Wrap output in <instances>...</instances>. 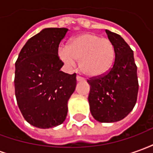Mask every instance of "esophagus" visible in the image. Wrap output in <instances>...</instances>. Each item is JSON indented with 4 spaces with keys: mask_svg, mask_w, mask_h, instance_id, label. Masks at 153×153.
<instances>
[{
    "mask_svg": "<svg viewBox=\"0 0 153 153\" xmlns=\"http://www.w3.org/2000/svg\"><path fill=\"white\" fill-rule=\"evenodd\" d=\"M84 80V78L80 75H77V81H83Z\"/></svg>",
    "mask_w": 153,
    "mask_h": 153,
    "instance_id": "1",
    "label": "esophagus"
}]
</instances>
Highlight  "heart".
<instances>
[{
	"mask_svg": "<svg viewBox=\"0 0 153 153\" xmlns=\"http://www.w3.org/2000/svg\"><path fill=\"white\" fill-rule=\"evenodd\" d=\"M60 58L70 66L79 60L80 69L88 76H101L109 71L115 60V47L111 41L92 33L79 35L70 46L59 51Z\"/></svg>",
	"mask_w": 153,
	"mask_h": 153,
	"instance_id": "1",
	"label": "heart"
}]
</instances>
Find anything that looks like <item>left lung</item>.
Returning <instances> with one entry per match:
<instances>
[{
    "instance_id": "1",
    "label": "left lung",
    "mask_w": 153,
    "mask_h": 153,
    "mask_svg": "<svg viewBox=\"0 0 153 153\" xmlns=\"http://www.w3.org/2000/svg\"><path fill=\"white\" fill-rule=\"evenodd\" d=\"M106 33L115 47L114 64L106 74L87 81L92 115L97 121L111 123L125 118L134 107L138 81L133 50L119 34Z\"/></svg>"
}]
</instances>
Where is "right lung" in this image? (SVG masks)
Returning <instances> with one entry per match:
<instances>
[{
	"label": "right lung",
	"mask_w": 153,
	"mask_h": 153,
	"mask_svg": "<svg viewBox=\"0 0 153 153\" xmlns=\"http://www.w3.org/2000/svg\"><path fill=\"white\" fill-rule=\"evenodd\" d=\"M65 28H48L32 37L15 62L16 101L24 118L41 128L62 124L68 101L75 90L76 74L60 71L64 62L58 49Z\"/></svg>",
	"instance_id": "obj_1"
}]
</instances>
